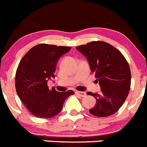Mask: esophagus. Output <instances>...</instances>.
Segmentation results:
<instances>
[{
	"label": "esophagus",
	"mask_w": 147,
	"mask_h": 147,
	"mask_svg": "<svg viewBox=\"0 0 147 147\" xmlns=\"http://www.w3.org/2000/svg\"><path fill=\"white\" fill-rule=\"evenodd\" d=\"M75 94H76L77 95H79L80 96L82 97H84L86 96V92H84V91H78V90H77L76 92H75Z\"/></svg>",
	"instance_id": "esophagus-1"
}]
</instances>
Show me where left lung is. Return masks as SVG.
Instances as JSON below:
<instances>
[{
	"label": "left lung",
	"mask_w": 147,
	"mask_h": 147,
	"mask_svg": "<svg viewBox=\"0 0 147 147\" xmlns=\"http://www.w3.org/2000/svg\"><path fill=\"white\" fill-rule=\"evenodd\" d=\"M76 49L86 57L101 87L98 94L87 93L96 100L89 112L96 117L113 115L121 107L129 93L131 73L128 63L120 51L103 41L88 42Z\"/></svg>",
	"instance_id": "1"
}]
</instances>
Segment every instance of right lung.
Returning <instances> with one entry per match:
<instances>
[{
  "instance_id": "1",
  "label": "right lung",
  "mask_w": 147,
  "mask_h": 147,
  "mask_svg": "<svg viewBox=\"0 0 147 147\" xmlns=\"http://www.w3.org/2000/svg\"><path fill=\"white\" fill-rule=\"evenodd\" d=\"M70 49L67 46L39 44L29 50L20 61L15 79L16 94L35 117H54L61 111L66 98L74 94L72 90L59 92L48 86V81L55 78L59 58Z\"/></svg>"
}]
</instances>
